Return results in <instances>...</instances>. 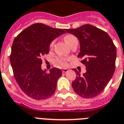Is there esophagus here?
I'll use <instances>...</instances> for the list:
<instances>
[{"instance_id":"1","label":"esophagus","mask_w":124,"mask_h":124,"mask_svg":"<svg viewBox=\"0 0 124 124\" xmlns=\"http://www.w3.org/2000/svg\"><path fill=\"white\" fill-rule=\"evenodd\" d=\"M69 71V70L67 69H63V70H62V72L63 73H65V72H67Z\"/></svg>"}]
</instances>
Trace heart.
<instances>
[{
  "label": "heart",
  "instance_id": "1",
  "mask_svg": "<svg viewBox=\"0 0 124 124\" xmlns=\"http://www.w3.org/2000/svg\"><path fill=\"white\" fill-rule=\"evenodd\" d=\"M76 37H74V35H66L65 37V42L68 44V45L70 46V45L72 44L73 41H74V40H76ZM54 41H52L51 43H50V48L53 46L54 45ZM69 59H67V58H65V57H57L56 59H55V62L58 64V65H61V66H63V67H65L66 65H67V61H68Z\"/></svg>",
  "mask_w": 124,
  "mask_h": 124
}]
</instances>
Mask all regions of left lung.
I'll return each mask as SVG.
<instances>
[{"label":"left lung","mask_w":124,"mask_h":124,"mask_svg":"<svg viewBox=\"0 0 124 124\" xmlns=\"http://www.w3.org/2000/svg\"><path fill=\"white\" fill-rule=\"evenodd\" d=\"M79 39L80 52L78 57L87 72H80L74 69L76 78L72 86L75 93L83 98H93L104 90L115 70L116 48L105 31L91 24H84L76 29H65Z\"/></svg>","instance_id":"8db88e82"}]
</instances>
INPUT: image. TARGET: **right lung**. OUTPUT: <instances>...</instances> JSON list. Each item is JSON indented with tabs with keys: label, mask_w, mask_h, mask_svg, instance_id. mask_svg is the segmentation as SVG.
<instances>
[{
	"label": "right lung",
	"mask_w": 124,
	"mask_h": 124,
	"mask_svg": "<svg viewBox=\"0 0 124 124\" xmlns=\"http://www.w3.org/2000/svg\"><path fill=\"white\" fill-rule=\"evenodd\" d=\"M66 33L63 30L35 23L15 37L9 56L13 76L19 87L35 100H45L55 93L61 69L52 68L50 72L41 69L42 59L49 53L54 39Z\"/></svg>",
	"instance_id": "obj_1"
}]
</instances>
